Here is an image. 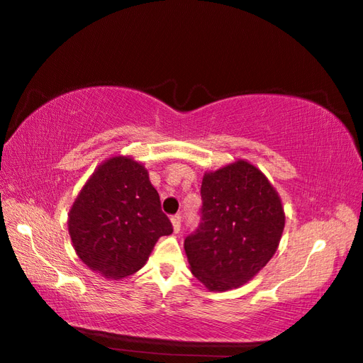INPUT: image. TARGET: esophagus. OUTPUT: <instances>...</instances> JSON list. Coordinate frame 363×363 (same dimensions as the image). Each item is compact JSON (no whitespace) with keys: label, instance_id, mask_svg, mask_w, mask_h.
I'll return each instance as SVG.
<instances>
[{"label":"esophagus","instance_id":"1","mask_svg":"<svg viewBox=\"0 0 363 363\" xmlns=\"http://www.w3.org/2000/svg\"><path fill=\"white\" fill-rule=\"evenodd\" d=\"M172 225H173L174 234L179 233V230H181V217H179V215H174V217H172Z\"/></svg>","mask_w":363,"mask_h":363}]
</instances>
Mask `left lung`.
<instances>
[{
	"label": "left lung",
	"instance_id": "obj_1",
	"mask_svg": "<svg viewBox=\"0 0 363 363\" xmlns=\"http://www.w3.org/2000/svg\"><path fill=\"white\" fill-rule=\"evenodd\" d=\"M201 198V223L184 240L191 273L211 291L240 287L279 246L281 198L265 174L242 159L206 173Z\"/></svg>",
	"mask_w": 363,
	"mask_h": 363
}]
</instances>
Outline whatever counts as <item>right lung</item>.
Masks as SVG:
<instances>
[{
  "label": "right lung",
  "mask_w": 363,
  "mask_h": 363,
  "mask_svg": "<svg viewBox=\"0 0 363 363\" xmlns=\"http://www.w3.org/2000/svg\"><path fill=\"white\" fill-rule=\"evenodd\" d=\"M78 257L91 272L118 281L138 272L173 226L140 162L107 159L90 176L68 213Z\"/></svg>",
  "instance_id": "add662e5"
}]
</instances>
